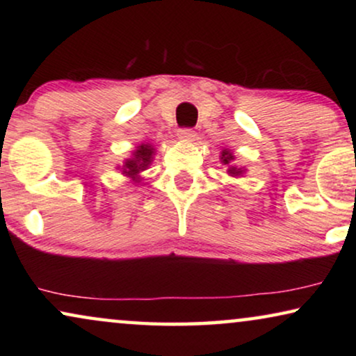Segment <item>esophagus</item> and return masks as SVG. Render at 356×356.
Listing matches in <instances>:
<instances>
[{"mask_svg": "<svg viewBox=\"0 0 356 356\" xmlns=\"http://www.w3.org/2000/svg\"><path fill=\"white\" fill-rule=\"evenodd\" d=\"M178 138L181 140H188V143H191L196 138V133L191 128H181L178 129Z\"/></svg>", "mask_w": 356, "mask_h": 356, "instance_id": "esophagus-1", "label": "esophagus"}]
</instances>
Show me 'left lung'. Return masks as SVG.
<instances>
[{
    "mask_svg": "<svg viewBox=\"0 0 356 356\" xmlns=\"http://www.w3.org/2000/svg\"><path fill=\"white\" fill-rule=\"evenodd\" d=\"M222 160H223V163H230V160H233V154H230L228 152V150H223L222 152ZM228 173L230 175H241L243 173V170L241 168H236V167H230L228 168Z\"/></svg>",
    "mask_w": 356,
    "mask_h": 356,
    "instance_id": "8db88e82",
    "label": "left lung"
}]
</instances>
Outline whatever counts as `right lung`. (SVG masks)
<instances>
[{
    "instance_id": "obj_1",
    "label": "right lung",
    "mask_w": 356,
    "mask_h": 356,
    "mask_svg": "<svg viewBox=\"0 0 356 356\" xmlns=\"http://www.w3.org/2000/svg\"><path fill=\"white\" fill-rule=\"evenodd\" d=\"M152 155H154V149L150 147V145L147 144L139 145V149L134 152V159H131L126 162V165L123 167V173L133 178L134 181H138V175L143 172V170H145V167L150 163Z\"/></svg>"
}]
</instances>
